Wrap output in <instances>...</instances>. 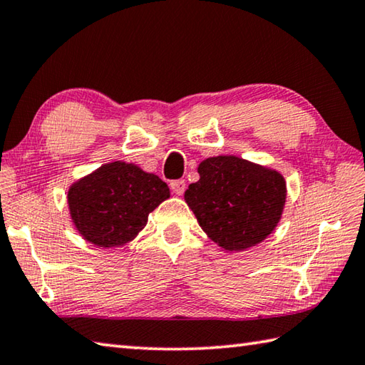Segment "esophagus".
<instances>
[{
    "instance_id": "esophagus-1",
    "label": "esophagus",
    "mask_w": 365,
    "mask_h": 365,
    "mask_svg": "<svg viewBox=\"0 0 365 365\" xmlns=\"http://www.w3.org/2000/svg\"><path fill=\"white\" fill-rule=\"evenodd\" d=\"M185 180L183 178H178V180H172L170 182V188H172V191H174L175 195H183V191H185Z\"/></svg>"
}]
</instances>
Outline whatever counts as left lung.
Masks as SVG:
<instances>
[{"mask_svg": "<svg viewBox=\"0 0 365 365\" xmlns=\"http://www.w3.org/2000/svg\"><path fill=\"white\" fill-rule=\"evenodd\" d=\"M197 172L201 178L185 191V200L218 246L244 250L274 230L286 202L281 174L236 156L209 158Z\"/></svg>", "mask_w": 365, "mask_h": 365, "instance_id": "left-lung-1", "label": "left lung"}]
</instances>
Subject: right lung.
<instances>
[{
    "label": "right lung",
    "instance_id": "right-lung-1",
    "mask_svg": "<svg viewBox=\"0 0 365 365\" xmlns=\"http://www.w3.org/2000/svg\"><path fill=\"white\" fill-rule=\"evenodd\" d=\"M168 197V185L158 175L134 164L111 163L73 185L68 205L84 240L113 247L130 241Z\"/></svg>",
    "mask_w": 365,
    "mask_h": 365
}]
</instances>
